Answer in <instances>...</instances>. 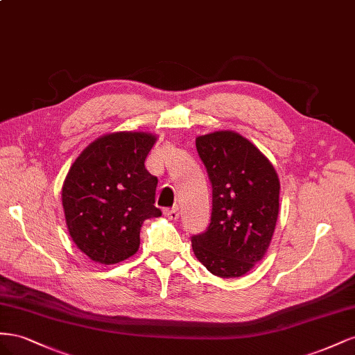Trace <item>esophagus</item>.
<instances>
[{"instance_id": "obj_1", "label": "esophagus", "mask_w": 355, "mask_h": 355, "mask_svg": "<svg viewBox=\"0 0 355 355\" xmlns=\"http://www.w3.org/2000/svg\"><path fill=\"white\" fill-rule=\"evenodd\" d=\"M165 214L168 216V218H171V220H177L178 218V216H180V212H178V207H174V208H168L166 211H165Z\"/></svg>"}]
</instances>
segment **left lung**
Here are the masks:
<instances>
[{"label": "left lung", "instance_id": "left-lung-1", "mask_svg": "<svg viewBox=\"0 0 355 355\" xmlns=\"http://www.w3.org/2000/svg\"><path fill=\"white\" fill-rule=\"evenodd\" d=\"M212 184L207 232L191 236L196 259L212 275L238 278L265 257L279 211V178L261 151L234 130L196 138Z\"/></svg>", "mask_w": 355, "mask_h": 355}]
</instances>
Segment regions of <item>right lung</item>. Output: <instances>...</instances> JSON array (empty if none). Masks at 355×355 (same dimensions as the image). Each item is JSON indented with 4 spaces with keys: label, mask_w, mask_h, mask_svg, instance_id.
Returning <instances> with one entry per match:
<instances>
[{
    "label": "right lung",
    "mask_w": 355,
    "mask_h": 355,
    "mask_svg": "<svg viewBox=\"0 0 355 355\" xmlns=\"http://www.w3.org/2000/svg\"><path fill=\"white\" fill-rule=\"evenodd\" d=\"M157 137L113 132L96 138L71 165L62 186V207L71 239L101 265H114L139 248V230L151 217L157 178L144 162Z\"/></svg>",
    "instance_id": "add662e5"
}]
</instances>
